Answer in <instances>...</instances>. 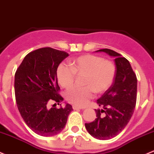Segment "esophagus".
Listing matches in <instances>:
<instances>
[{
	"label": "esophagus",
	"instance_id": "obj_1",
	"mask_svg": "<svg viewBox=\"0 0 154 154\" xmlns=\"http://www.w3.org/2000/svg\"><path fill=\"white\" fill-rule=\"evenodd\" d=\"M72 108H73V109H74V110L84 109V108H83V107H80V106H73Z\"/></svg>",
	"mask_w": 154,
	"mask_h": 154
}]
</instances>
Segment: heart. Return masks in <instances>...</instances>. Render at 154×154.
Instances as JSON below:
<instances>
[{"label":"heart","instance_id":"obj_1","mask_svg":"<svg viewBox=\"0 0 154 154\" xmlns=\"http://www.w3.org/2000/svg\"><path fill=\"white\" fill-rule=\"evenodd\" d=\"M71 67L60 63L57 69V78L63 88L72 86L75 75L83 76L85 86L72 87L65 94L66 100L76 106H84L94 97V91L103 94L111 87L116 74V66L112 62L93 54H85L72 60Z\"/></svg>","mask_w":154,"mask_h":154}]
</instances>
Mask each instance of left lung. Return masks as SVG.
Wrapping results in <instances>:
<instances>
[{"label":"left lung","instance_id":"left-lung-1","mask_svg":"<svg viewBox=\"0 0 154 154\" xmlns=\"http://www.w3.org/2000/svg\"><path fill=\"white\" fill-rule=\"evenodd\" d=\"M96 52L106 53L114 58L116 74L111 87L97 100L103 108L95 109L97 118L85 126L93 137L106 140L118 135L130 121L137 102V79L129 61L119 53L108 48Z\"/></svg>","mask_w":154,"mask_h":154}]
</instances>
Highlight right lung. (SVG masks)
Returning <instances> with one entry per match:
<instances>
[{
    "label": "right lung",
    "instance_id": "right-lung-1",
    "mask_svg": "<svg viewBox=\"0 0 154 154\" xmlns=\"http://www.w3.org/2000/svg\"><path fill=\"white\" fill-rule=\"evenodd\" d=\"M68 56L67 52L54 48H39L29 53L16 71L14 93L17 108L26 124L40 136L52 137L62 131L73 110L69 103L64 108L61 104L60 109L48 108L52 100L58 104L63 100L58 94L56 72Z\"/></svg>",
    "mask_w": 154,
    "mask_h": 154
}]
</instances>
